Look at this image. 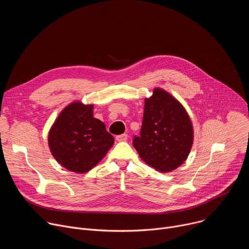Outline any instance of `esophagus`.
<instances>
[{
	"mask_svg": "<svg viewBox=\"0 0 249 249\" xmlns=\"http://www.w3.org/2000/svg\"><path fill=\"white\" fill-rule=\"evenodd\" d=\"M127 139H128V136L126 134L116 136V141H118V142H125V141H127Z\"/></svg>",
	"mask_w": 249,
	"mask_h": 249,
	"instance_id": "esophagus-1",
	"label": "esophagus"
}]
</instances>
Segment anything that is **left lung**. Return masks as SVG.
I'll list each match as a JSON object with an SVG mask.
<instances>
[{"label":"left lung","instance_id":"left-lung-1","mask_svg":"<svg viewBox=\"0 0 249 249\" xmlns=\"http://www.w3.org/2000/svg\"><path fill=\"white\" fill-rule=\"evenodd\" d=\"M193 126L183 105L156 88L145 98L143 124L133 146L140 158L160 172H170L187 159L193 145Z\"/></svg>","mask_w":249,"mask_h":249}]
</instances>
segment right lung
<instances>
[{"mask_svg":"<svg viewBox=\"0 0 249 249\" xmlns=\"http://www.w3.org/2000/svg\"><path fill=\"white\" fill-rule=\"evenodd\" d=\"M93 105L74 101L60 112L48 134L52 156L65 168L85 173L95 166L114 144L105 125L93 117Z\"/></svg>","mask_w":249,"mask_h":249,"instance_id":"add662e5","label":"right lung"}]
</instances>
